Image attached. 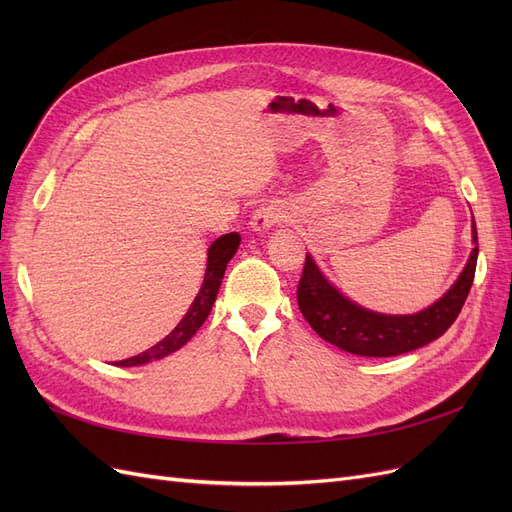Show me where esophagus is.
I'll use <instances>...</instances> for the list:
<instances>
[{
	"instance_id": "obj_1",
	"label": "esophagus",
	"mask_w": 512,
	"mask_h": 512,
	"mask_svg": "<svg viewBox=\"0 0 512 512\" xmlns=\"http://www.w3.org/2000/svg\"><path fill=\"white\" fill-rule=\"evenodd\" d=\"M290 220V209L280 203V200H271V203L260 205L252 215V228L254 230H267L277 224H284Z\"/></svg>"
}]
</instances>
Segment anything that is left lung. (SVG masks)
<instances>
[{
	"mask_svg": "<svg viewBox=\"0 0 512 512\" xmlns=\"http://www.w3.org/2000/svg\"><path fill=\"white\" fill-rule=\"evenodd\" d=\"M472 235L474 250L459 280L440 301L412 316H384L354 305L324 280L312 256H305L297 286L301 314L324 342L359 356H397L421 348L448 331L468 299L478 258L476 224Z\"/></svg>",
	"mask_w": 512,
	"mask_h": 512,
	"instance_id": "8db88e82",
	"label": "left lung"
}]
</instances>
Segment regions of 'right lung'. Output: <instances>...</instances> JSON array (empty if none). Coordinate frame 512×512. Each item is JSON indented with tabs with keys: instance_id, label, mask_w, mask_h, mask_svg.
<instances>
[{
	"instance_id": "1",
	"label": "right lung",
	"mask_w": 512,
	"mask_h": 512,
	"mask_svg": "<svg viewBox=\"0 0 512 512\" xmlns=\"http://www.w3.org/2000/svg\"><path fill=\"white\" fill-rule=\"evenodd\" d=\"M239 243H241V237L237 235V232H228V235L215 239L209 247V260H207V271H205L203 286H200L198 294L194 297V301L188 309V314L181 318V322L162 339V342H158L156 346H151L149 350L141 352L138 356H132V359L119 361L117 365H121V367L145 365L149 361L164 359V356H168L170 352H175L183 344H188L190 337L200 327H203V322L207 320L211 307L215 303V297H218V290H220V284H222L226 265L230 262V258L235 256Z\"/></svg>"
}]
</instances>
